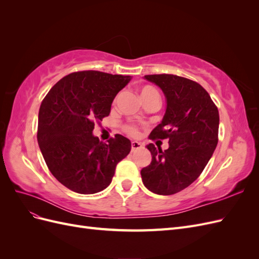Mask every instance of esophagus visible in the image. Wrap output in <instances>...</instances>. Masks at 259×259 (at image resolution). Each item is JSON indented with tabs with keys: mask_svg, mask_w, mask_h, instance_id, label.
I'll use <instances>...</instances> for the list:
<instances>
[{
	"mask_svg": "<svg viewBox=\"0 0 259 259\" xmlns=\"http://www.w3.org/2000/svg\"><path fill=\"white\" fill-rule=\"evenodd\" d=\"M143 145L138 142H132V151H136L138 149H142Z\"/></svg>",
	"mask_w": 259,
	"mask_h": 259,
	"instance_id": "esophagus-1",
	"label": "esophagus"
}]
</instances>
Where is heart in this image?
<instances>
[{
    "label": "heart",
    "instance_id": "obj_1",
    "mask_svg": "<svg viewBox=\"0 0 259 259\" xmlns=\"http://www.w3.org/2000/svg\"><path fill=\"white\" fill-rule=\"evenodd\" d=\"M154 95L159 96V93L156 92V90L153 89L152 86H144V88L140 89V97H142V100H145V99L151 97V96H154ZM125 131H126L131 135L137 134V130L132 127V126H126L125 127Z\"/></svg>",
    "mask_w": 259,
    "mask_h": 259
}]
</instances>
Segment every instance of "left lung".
<instances>
[{
	"label": "left lung",
	"mask_w": 259,
	"mask_h": 259,
	"mask_svg": "<svg viewBox=\"0 0 259 259\" xmlns=\"http://www.w3.org/2000/svg\"><path fill=\"white\" fill-rule=\"evenodd\" d=\"M144 77L158 85L166 99L165 113L150 139L168 138V148L162 151L147 145L152 160L140 174L148 190L174 194L190 186L213 155L218 143V109L197 82L174 74Z\"/></svg>",
	"instance_id": "8db88e82"
}]
</instances>
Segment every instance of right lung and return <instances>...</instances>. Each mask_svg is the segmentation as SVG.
<instances>
[{
  "mask_svg": "<svg viewBox=\"0 0 259 259\" xmlns=\"http://www.w3.org/2000/svg\"><path fill=\"white\" fill-rule=\"evenodd\" d=\"M132 76L100 71L68 74L55 84L38 111L37 143L51 173L68 189L93 194L111 184L131 140L116 134L108 144L93 135L108 116L116 94Z\"/></svg>",
  "mask_w": 259,
  "mask_h": 259,
  "instance_id": "add662e5",
  "label": "right lung"
}]
</instances>
